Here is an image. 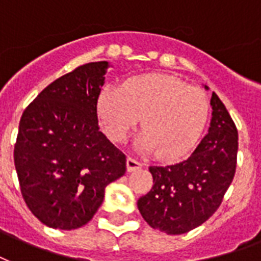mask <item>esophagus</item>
Segmentation results:
<instances>
[{"label":"esophagus","instance_id":"obj_1","mask_svg":"<svg viewBox=\"0 0 261 261\" xmlns=\"http://www.w3.org/2000/svg\"><path fill=\"white\" fill-rule=\"evenodd\" d=\"M140 168H143V162H140V161L135 160L132 156H129L128 160H126V169H128V172H133V170H138Z\"/></svg>","mask_w":261,"mask_h":261}]
</instances>
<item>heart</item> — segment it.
<instances>
[{
    "label": "heart",
    "mask_w": 261,
    "mask_h": 261,
    "mask_svg": "<svg viewBox=\"0 0 261 261\" xmlns=\"http://www.w3.org/2000/svg\"><path fill=\"white\" fill-rule=\"evenodd\" d=\"M99 118L110 138L121 142L143 117L138 147L156 150L168 160L180 158L201 136L207 118V99L199 88L172 75H143L121 89H105L97 101Z\"/></svg>",
    "instance_id": "obj_1"
}]
</instances>
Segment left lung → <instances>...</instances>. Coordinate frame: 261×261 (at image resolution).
Listing matches in <instances>:
<instances>
[{
    "instance_id": "1",
    "label": "left lung",
    "mask_w": 261,
    "mask_h": 261,
    "mask_svg": "<svg viewBox=\"0 0 261 261\" xmlns=\"http://www.w3.org/2000/svg\"><path fill=\"white\" fill-rule=\"evenodd\" d=\"M211 106V126L193 154L173 165L148 168L154 186L139 198L138 207L154 230L179 235L201 226L220 206L234 179L238 132L215 92Z\"/></svg>"
}]
</instances>
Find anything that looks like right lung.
Returning <instances> with one entry per match:
<instances>
[{
	"label": "right lung",
	"instance_id": "add662e5",
	"mask_svg": "<svg viewBox=\"0 0 261 261\" xmlns=\"http://www.w3.org/2000/svg\"><path fill=\"white\" fill-rule=\"evenodd\" d=\"M109 62L82 64L49 84L19 122L15 168L24 202L59 230L85 226L126 156L99 130L97 99Z\"/></svg>",
	"mask_w": 261,
	"mask_h": 261
}]
</instances>
